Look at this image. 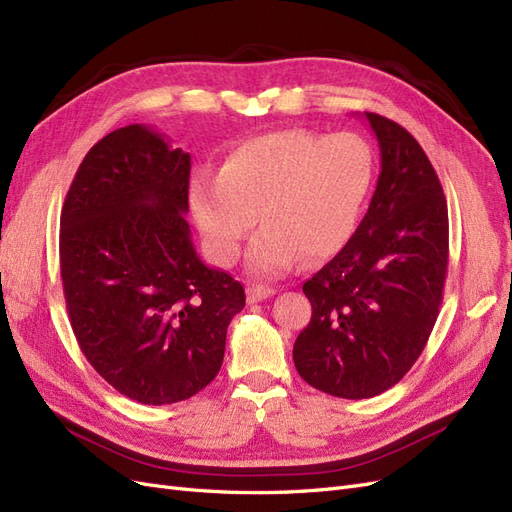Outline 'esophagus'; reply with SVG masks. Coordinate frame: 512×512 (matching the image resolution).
Masks as SVG:
<instances>
[{"mask_svg":"<svg viewBox=\"0 0 512 512\" xmlns=\"http://www.w3.org/2000/svg\"><path fill=\"white\" fill-rule=\"evenodd\" d=\"M274 293H276L274 287H268V285H253V287H249V293H246V298H249L251 304H255V302L272 298Z\"/></svg>","mask_w":512,"mask_h":512,"instance_id":"esophagus-1","label":"esophagus"}]
</instances>
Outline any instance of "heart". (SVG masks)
Wrapping results in <instances>:
<instances>
[{"label": "heart", "mask_w": 512, "mask_h": 512, "mask_svg": "<svg viewBox=\"0 0 512 512\" xmlns=\"http://www.w3.org/2000/svg\"><path fill=\"white\" fill-rule=\"evenodd\" d=\"M376 178L372 144L359 134L270 131L238 142L219 174L197 172L189 187L193 219L223 266L251 244L249 268L280 276L302 257L321 261L351 240Z\"/></svg>", "instance_id": "heart-1"}]
</instances>
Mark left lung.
Masks as SVG:
<instances>
[{"instance_id": "left-lung-1", "label": "left lung", "mask_w": 512, "mask_h": 512, "mask_svg": "<svg viewBox=\"0 0 512 512\" xmlns=\"http://www.w3.org/2000/svg\"><path fill=\"white\" fill-rule=\"evenodd\" d=\"M366 119L381 176L357 232L304 283L312 317L293 344L304 381L346 400L387 391L419 359L449 266V210L430 159L402 125Z\"/></svg>"}]
</instances>
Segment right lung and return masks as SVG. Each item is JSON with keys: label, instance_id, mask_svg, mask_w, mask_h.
Here are the masks:
<instances>
[{"label": "right lung", "instance_id": "add662e5", "mask_svg": "<svg viewBox=\"0 0 512 512\" xmlns=\"http://www.w3.org/2000/svg\"><path fill=\"white\" fill-rule=\"evenodd\" d=\"M189 174V153L127 125L85 155L61 210L63 295L80 351L140 404L202 391L246 300L238 280L193 249Z\"/></svg>", "mask_w": 512, "mask_h": 512}]
</instances>
